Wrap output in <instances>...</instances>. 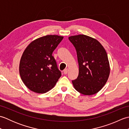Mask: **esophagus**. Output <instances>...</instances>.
I'll return each instance as SVG.
<instances>
[{"mask_svg":"<svg viewBox=\"0 0 129 129\" xmlns=\"http://www.w3.org/2000/svg\"><path fill=\"white\" fill-rule=\"evenodd\" d=\"M63 73H64V74H67L68 73V69H65L64 71H63Z\"/></svg>","mask_w":129,"mask_h":129,"instance_id":"34e87169","label":"esophagus"}]
</instances>
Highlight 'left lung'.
<instances>
[{"label": "left lung", "mask_w": 129, "mask_h": 129, "mask_svg": "<svg viewBox=\"0 0 129 129\" xmlns=\"http://www.w3.org/2000/svg\"><path fill=\"white\" fill-rule=\"evenodd\" d=\"M77 53L79 75L72 80L74 87L81 94L91 95L105 85L110 74L106 52L94 38L85 35L69 37Z\"/></svg>", "instance_id": "left-lung-1"}]
</instances>
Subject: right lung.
Returning a JSON list of instances; mask_svg holds the SVG:
<instances>
[{
    "mask_svg": "<svg viewBox=\"0 0 129 129\" xmlns=\"http://www.w3.org/2000/svg\"><path fill=\"white\" fill-rule=\"evenodd\" d=\"M62 37L48 35L27 46L21 57L19 73L24 84L31 91L45 93L55 86L61 75L53 52Z\"/></svg>",
    "mask_w": 129,
    "mask_h": 129,
    "instance_id": "right-lung-1",
    "label": "right lung"
}]
</instances>
